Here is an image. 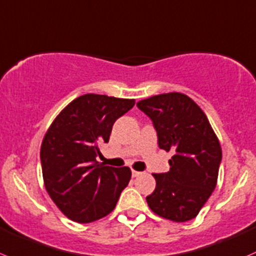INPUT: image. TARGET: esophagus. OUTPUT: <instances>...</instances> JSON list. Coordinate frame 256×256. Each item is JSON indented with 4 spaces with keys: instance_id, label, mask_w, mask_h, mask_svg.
<instances>
[{
    "instance_id": "esophagus-1",
    "label": "esophagus",
    "mask_w": 256,
    "mask_h": 256,
    "mask_svg": "<svg viewBox=\"0 0 256 256\" xmlns=\"http://www.w3.org/2000/svg\"><path fill=\"white\" fill-rule=\"evenodd\" d=\"M142 174V172H136V170H132V176L133 178H136V176H139Z\"/></svg>"
}]
</instances>
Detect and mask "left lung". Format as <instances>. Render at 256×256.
Here are the masks:
<instances>
[{"instance_id":"8db88e82","label":"left lung","mask_w":256,"mask_h":256,"mask_svg":"<svg viewBox=\"0 0 256 256\" xmlns=\"http://www.w3.org/2000/svg\"><path fill=\"white\" fill-rule=\"evenodd\" d=\"M153 122L160 149L172 150L170 169L153 174L156 186L149 208L172 222L194 219L216 186L222 146L206 113L192 98L172 92L139 100Z\"/></svg>"}]
</instances>
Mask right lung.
Here are the masks:
<instances>
[{
    "instance_id": "add662e5",
    "label": "right lung",
    "mask_w": 256,
    "mask_h": 256,
    "mask_svg": "<svg viewBox=\"0 0 256 256\" xmlns=\"http://www.w3.org/2000/svg\"><path fill=\"white\" fill-rule=\"evenodd\" d=\"M134 100L104 94L80 96L56 117L41 146L43 182L56 206L73 222H92L117 206L128 186V166L96 160L100 144L108 143L116 120L132 110Z\"/></svg>"
}]
</instances>
